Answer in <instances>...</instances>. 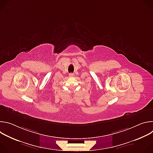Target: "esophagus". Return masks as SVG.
Masks as SVG:
<instances>
[{
    "label": "esophagus",
    "instance_id": "34e87169",
    "mask_svg": "<svg viewBox=\"0 0 153 153\" xmlns=\"http://www.w3.org/2000/svg\"><path fill=\"white\" fill-rule=\"evenodd\" d=\"M69 76H70V77H73L74 76V74H73V73H70V74H69Z\"/></svg>",
    "mask_w": 153,
    "mask_h": 153
}]
</instances>
